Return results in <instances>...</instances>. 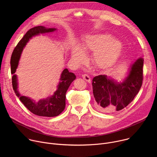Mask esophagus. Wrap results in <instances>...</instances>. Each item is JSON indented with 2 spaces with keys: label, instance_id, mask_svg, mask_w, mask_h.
<instances>
[{
  "label": "esophagus",
  "instance_id": "obj_1",
  "mask_svg": "<svg viewBox=\"0 0 157 157\" xmlns=\"http://www.w3.org/2000/svg\"><path fill=\"white\" fill-rule=\"evenodd\" d=\"M82 76V78L87 82H91V78H90V77H89V75H87L86 74H84Z\"/></svg>",
  "mask_w": 157,
  "mask_h": 157
}]
</instances>
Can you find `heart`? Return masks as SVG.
<instances>
[{
    "label": "heart",
    "mask_w": 157,
    "mask_h": 157,
    "mask_svg": "<svg viewBox=\"0 0 157 157\" xmlns=\"http://www.w3.org/2000/svg\"><path fill=\"white\" fill-rule=\"evenodd\" d=\"M122 43L115 38H112L107 34H98L87 36L81 45V49L84 52H95L94 60L101 67H105L113 64L122 49ZM73 58L80 61L82 55L79 49L73 53Z\"/></svg>",
    "instance_id": "obj_1"
}]
</instances>
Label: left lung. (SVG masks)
I'll return each instance as SVG.
<instances>
[{"label": "left lung", "mask_w": 157, "mask_h": 157, "mask_svg": "<svg viewBox=\"0 0 157 157\" xmlns=\"http://www.w3.org/2000/svg\"><path fill=\"white\" fill-rule=\"evenodd\" d=\"M144 59L132 64L128 76L118 82L105 75L95 76L93 90L96 108L104 113H114L127 106L138 94L143 81Z\"/></svg>", "instance_id": "8db88e82"}]
</instances>
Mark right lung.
I'll return each instance as SVG.
<instances>
[{"label": "right lung", "instance_id": "right-lung-1", "mask_svg": "<svg viewBox=\"0 0 157 157\" xmlns=\"http://www.w3.org/2000/svg\"><path fill=\"white\" fill-rule=\"evenodd\" d=\"M56 30L54 28H46L43 26H38L30 29L18 43L15 48L10 59L11 74L13 75L12 78V86L16 96L19 98L21 102L32 113L36 116L44 117H55L59 115L65 108L66 93L68 90L71 82L76 79L74 73L69 72L68 69H64L59 79L58 85L57 90L52 96L46 99L40 100L38 102H35L30 98L21 96L18 91V82L17 75L14 73L18 64L20 55L25 47L27 42L33 36L39 35L40 33H44L52 32Z\"/></svg>", "mask_w": 157, "mask_h": 157}]
</instances>
